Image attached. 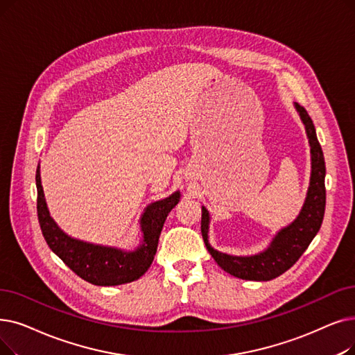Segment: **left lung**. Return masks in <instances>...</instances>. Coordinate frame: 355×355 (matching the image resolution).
Here are the masks:
<instances>
[{
	"label": "left lung",
	"instance_id": "obj_1",
	"mask_svg": "<svg viewBox=\"0 0 355 355\" xmlns=\"http://www.w3.org/2000/svg\"><path fill=\"white\" fill-rule=\"evenodd\" d=\"M296 109L304 123L307 137L311 144L312 153V175L311 187L307 191L304 206L299 218L290 226L282 229L270 248L254 257H230L213 250L207 241L209 232V213L202 207V235L207 251L214 258L216 263L230 275H235L242 280L268 282L275 277L286 272L290 267L296 264V261L311 245L312 239L319 232L323 214H325L327 205V189H325V158L320 144L318 141L316 130L311 116L307 114L304 107L296 103Z\"/></svg>",
	"mask_w": 355,
	"mask_h": 355
}]
</instances>
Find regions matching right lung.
Instances as JSON below:
<instances>
[{"mask_svg":"<svg viewBox=\"0 0 355 355\" xmlns=\"http://www.w3.org/2000/svg\"><path fill=\"white\" fill-rule=\"evenodd\" d=\"M36 187L37 219L46 243L76 275L96 286H119L142 277L157 254L166 216L180 202V193L177 191L168 198L148 206L141 219L144 232L142 245L135 252H123L107 246L72 239L58 227L44 202L39 166L36 169Z\"/></svg>","mask_w":355,"mask_h":355,"instance_id":"1","label":"right lung"}]
</instances>
